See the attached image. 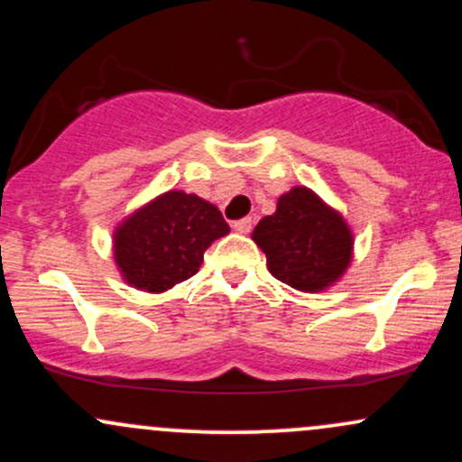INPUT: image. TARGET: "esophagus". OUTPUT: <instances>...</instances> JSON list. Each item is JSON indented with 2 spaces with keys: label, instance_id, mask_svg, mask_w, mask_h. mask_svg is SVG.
Listing matches in <instances>:
<instances>
[{
  "label": "esophagus",
  "instance_id": "obj_1",
  "mask_svg": "<svg viewBox=\"0 0 462 462\" xmlns=\"http://www.w3.org/2000/svg\"><path fill=\"white\" fill-rule=\"evenodd\" d=\"M235 227L236 232H241V235H247L249 230H252V217H243V219H238V221H235Z\"/></svg>",
  "mask_w": 462,
  "mask_h": 462
}]
</instances>
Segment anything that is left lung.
<instances>
[{
    "instance_id": "1",
    "label": "left lung",
    "mask_w": 462,
    "mask_h": 462,
    "mask_svg": "<svg viewBox=\"0 0 462 462\" xmlns=\"http://www.w3.org/2000/svg\"><path fill=\"white\" fill-rule=\"evenodd\" d=\"M252 238L273 278L304 293L337 284L354 256L352 227L309 187L280 195L275 213L258 221Z\"/></svg>"
}]
</instances>
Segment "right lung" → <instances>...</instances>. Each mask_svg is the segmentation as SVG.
<instances>
[{"label":"right lung","mask_w":462,"mask_h":462,"mask_svg":"<svg viewBox=\"0 0 462 462\" xmlns=\"http://www.w3.org/2000/svg\"><path fill=\"white\" fill-rule=\"evenodd\" d=\"M230 226L210 201L167 190L125 217L113 232L115 264L124 282L164 293L199 272L204 252Z\"/></svg>","instance_id":"add662e5"}]
</instances>
